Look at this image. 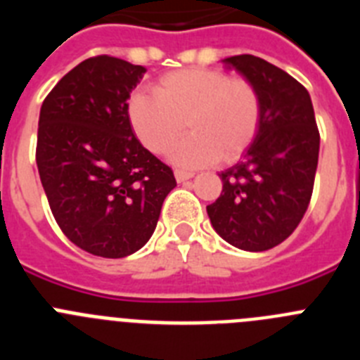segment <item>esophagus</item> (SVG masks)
I'll return each mask as SVG.
<instances>
[{"label":"esophagus","mask_w":360,"mask_h":360,"mask_svg":"<svg viewBox=\"0 0 360 360\" xmlns=\"http://www.w3.org/2000/svg\"><path fill=\"white\" fill-rule=\"evenodd\" d=\"M195 174L189 173V171H184V169H176L174 171V178H176V182H186L189 178H193Z\"/></svg>","instance_id":"esophagus-1"}]
</instances>
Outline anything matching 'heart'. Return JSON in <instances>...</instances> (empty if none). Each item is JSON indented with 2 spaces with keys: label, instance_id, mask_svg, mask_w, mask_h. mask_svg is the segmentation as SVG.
<instances>
[{
  "label": "heart",
  "instance_id": "1",
  "mask_svg": "<svg viewBox=\"0 0 360 360\" xmlns=\"http://www.w3.org/2000/svg\"><path fill=\"white\" fill-rule=\"evenodd\" d=\"M128 117L139 141L164 155L187 128L173 153L180 165L240 158L256 139L263 117L262 94L252 81L212 68H186L162 75L153 94L133 95Z\"/></svg>",
  "mask_w": 360,
  "mask_h": 360
}]
</instances>
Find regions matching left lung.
<instances>
[{
	"instance_id": "8db88e82",
	"label": "left lung",
	"mask_w": 360,
	"mask_h": 360,
	"mask_svg": "<svg viewBox=\"0 0 360 360\" xmlns=\"http://www.w3.org/2000/svg\"><path fill=\"white\" fill-rule=\"evenodd\" d=\"M227 66L262 94V126L236 165L221 171V195L207 205L227 243L262 252L287 240L303 219L319 160V129L307 88L256 56H232Z\"/></svg>"
}]
</instances>
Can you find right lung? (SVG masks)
Returning a JSON list of instances; mask_svg holds the SVG:
<instances>
[{"instance_id": "obj_1", "label": "right lung", "mask_w": 360, "mask_h": 360, "mask_svg": "<svg viewBox=\"0 0 360 360\" xmlns=\"http://www.w3.org/2000/svg\"><path fill=\"white\" fill-rule=\"evenodd\" d=\"M144 66L111 56L70 70L43 101L36 162L57 225L79 249L126 257L157 227L173 169L139 142L128 98Z\"/></svg>"}]
</instances>
